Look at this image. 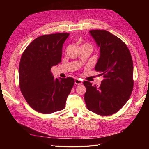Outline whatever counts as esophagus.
Wrapping results in <instances>:
<instances>
[{
    "label": "esophagus",
    "mask_w": 149,
    "mask_h": 149,
    "mask_svg": "<svg viewBox=\"0 0 149 149\" xmlns=\"http://www.w3.org/2000/svg\"><path fill=\"white\" fill-rule=\"evenodd\" d=\"M74 83L76 84H78V85H81L82 83H83V81L81 79H78V78H76L74 79Z\"/></svg>",
    "instance_id": "esophagus-1"
}]
</instances>
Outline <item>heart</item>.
I'll return each instance as SVG.
<instances>
[{
  "label": "heart",
  "mask_w": 149,
  "mask_h": 149,
  "mask_svg": "<svg viewBox=\"0 0 149 149\" xmlns=\"http://www.w3.org/2000/svg\"><path fill=\"white\" fill-rule=\"evenodd\" d=\"M86 45V46H89V47H91L89 45H88V44H84V45Z\"/></svg>",
  "instance_id": "heart-1"
}]
</instances>
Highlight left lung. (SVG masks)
Returning <instances> with one entry per match:
<instances>
[{"label":"left lung","instance_id":"1","mask_svg":"<svg viewBox=\"0 0 149 149\" xmlns=\"http://www.w3.org/2000/svg\"><path fill=\"white\" fill-rule=\"evenodd\" d=\"M89 33L100 48L95 70L104 79L99 87L84 81V101L88 110L101 116H110L119 111L131 95L132 56L125 43L109 31L93 30Z\"/></svg>","mask_w":149,"mask_h":149}]
</instances>
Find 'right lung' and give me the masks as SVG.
<instances>
[{"label":"right lung","mask_w":149,"mask_h":149,"mask_svg":"<svg viewBox=\"0 0 149 149\" xmlns=\"http://www.w3.org/2000/svg\"><path fill=\"white\" fill-rule=\"evenodd\" d=\"M70 33L44 35L22 54L19 69L20 91L35 111L51 114L63 109L74 84L71 77L54 79L51 68L61 61L63 45Z\"/></svg>","instance_id":"1"}]
</instances>
